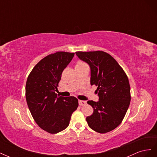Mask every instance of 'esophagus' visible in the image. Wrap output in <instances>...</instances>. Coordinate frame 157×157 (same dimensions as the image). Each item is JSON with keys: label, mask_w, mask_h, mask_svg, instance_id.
<instances>
[{"label": "esophagus", "mask_w": 157, "mask_h": 157, "mask_svg": "<svg viewBox=\"0 0 157 157\" xmlns=\"http://www.w3.org/2000/svg\"><path fill=\"white\" fill-rule=\"evenodd\" d=\"M78 103H79V105H80V106H82V105H86V101H83V100H79V101H78Z\"/></svg>", "instance_id": "34e87169"}]
</instances>
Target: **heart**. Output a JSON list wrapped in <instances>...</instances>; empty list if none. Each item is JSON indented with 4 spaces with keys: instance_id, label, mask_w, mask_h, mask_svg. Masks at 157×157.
<instances>
[{
    "instance_id": "b5f03b06",
    "label": "heart",
    "mask_w": 157,
    "mask_h": 157,
    "mask_svg": "<svg viewBox=\"0 0 157 157\" xmlns=\"http://www.w3.org/2000/svg\"><path fill=\"white\" fill-rule=\"evenodd\" d=\"M85 63L84 62H82V61H78V62L76 65V66H80V65H83Z\"/></svg>"
}]
</instances>
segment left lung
Here are the masks:
<instances>
[{
    "mask_svg": "<svg viewBox=\"0 0 157 157\" xmlns=\"http://www.w3.org/2000/svg\"><path fill=\"white\" fill-rule=\"evenodd\" d=\"M78 58L91 70L90 84L96 85L98 101H88L94 109L86 117L89 127L101 134L110 132L122 122L130 105V86L124 70L113 57L103 51L77 52Z\"/></svg>",
    "mask_w": 157,
    "mask_h": 157,
    "instance_id": "obj_1",
    "label": "left lung"
}]
</instances>
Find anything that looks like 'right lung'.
Masks as SVG:
<instances>
[{
	"instance_id": "right-lung-1",
	"label": "right lung",
	"mask_w": 157,
	"mask_h": 157,
	"mask_svg": "<svg viewBox=\"0 0 157 157\" xmlns=\"http://www.w3.org/2000/svg\"><path fill=\"white\" fill-rule=\"evenodd\" d=\"M75 53L58 52L46 56L33 69L26 82L28 107L36 124L50 134H57L69 124L71 115L78 106L75 97L56 94L63 71Z\"/></svg>"
}]
</instances>
